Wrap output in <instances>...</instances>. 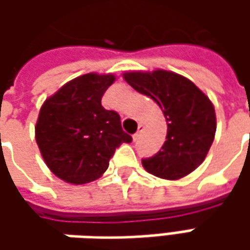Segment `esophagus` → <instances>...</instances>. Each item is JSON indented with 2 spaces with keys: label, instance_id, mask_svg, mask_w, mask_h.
<instances>
[{
  "label": "esophagus",
  "instance_id": "34e87169",
  "mask_svg": "<svg viewBox=\"0 0 250 250\" xmlns=\"http://www.w3.org/2000/svg\"><path fill=\"white\" fill-rule=\"evenodd\" d=\"M143 128H145V125H142V124H139V129H138V132L133 135V140H138V138L140 136V133H142V130H143Z\"/></svg>",
  "mask_w": 250,
  "mask_h": 250
}]
</instances>
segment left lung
<instances>
[{
	"label": "left lung",
	"mask_w": 250,
	"mask_h": 250,
	"mask_svg": "<svg viewBox=\"0 0 250 250\" xmlns=\"http://www.w3.org/2000/svg\"><path fill=\"white\" fill-rule=\"evenodd\" d=\"M124 79L156 101L167 120V140L159 153L142 160L145 169L163 179H179L196 169L216 135V112L208 97L189 79L163 69L126 72Z\"/></svg>",
	"instance_id": "obj_1"
}]
</instances>
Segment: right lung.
Here are the masks:
<instances>
[{
    "instance_id": "right-lung-1",
    "label": "right lung",
    "mask_w": 250,
    "mask_h": 250,
    "mask_svg": "<svg viewBox=\"0 0 250 250\" xmlns=\"http://www.w3.org/2000/svg\"><path fill=\"white\" fill-rule=\"evenodd\" d=\"M114 81V75L86 73L42 105L36 142L47 167L65 182L82 185L100 178L115 149L132 142L122 130L120 114L101 105Z\"/></svg>"
}]
</instances>
